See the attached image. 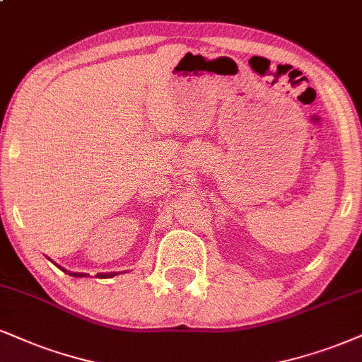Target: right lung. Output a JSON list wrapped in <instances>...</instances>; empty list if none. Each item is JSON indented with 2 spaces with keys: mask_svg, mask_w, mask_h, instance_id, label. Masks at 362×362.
I'll use <instances>...</instances> for the list:
<instances>
[{
  "mask_svg": "<svg viewBox=\"0 0 362 362\" xmlns=\"http://www.w3.org/2000/svg\"><path fill=\"white\" fill-rule=\"evenodd\" d=\"M62 270H64V269H62ZM70 275H74V276H87V274H70ZM114 275H117V274H115V272H114V274H97V276H99V279H104V276H107V279H109V276H114Z\"/></svg>",
  "mask_w": 362,
  "mask_h": 362,
  "instance_id": "obj_1",
  "label": "right lung"
}]
</instances>
